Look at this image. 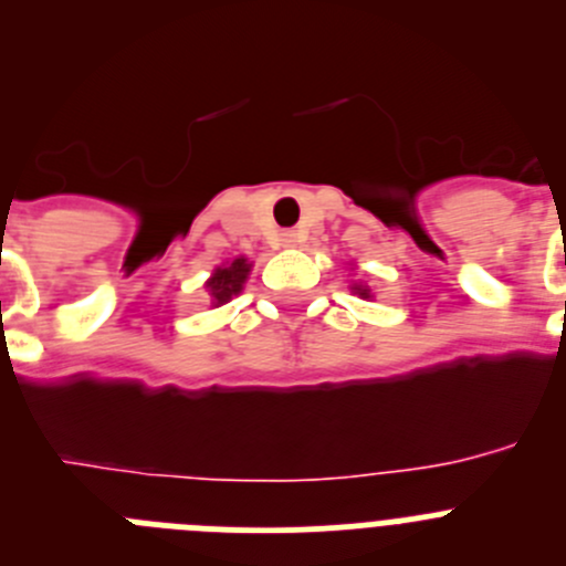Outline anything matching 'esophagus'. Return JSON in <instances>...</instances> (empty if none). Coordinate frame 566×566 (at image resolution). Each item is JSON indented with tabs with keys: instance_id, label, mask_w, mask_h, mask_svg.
<instances>
[{
	"instance_id": "obj_1",
	"label": "esophagus",
	"mask_w": 566,
	"mask_h": 566,
	"mask_svg": "<svg viewBox=\"0 0 566 566\" xmlns=\"http://www.w3.org/2000/svg\"><path fill=\"white\" fill-rule=\"evenodd\" d=\"M280 240H283V247L294 249L300 243V234L297 232H283V234H280Z\"/></svg>"
}]
</instances>
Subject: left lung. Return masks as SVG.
<instances>
[{"mask_svg":"<svg viewBox=\"0 0 566 566\" xmlns=\"http://www.w3.org/2000/svg\"><path fill=\"white\" fill-rule=\"evenodd\" d=\"M348 266H352V263H348ZM352 292L357 294V297H363V300H371L374 297V292L368 286H365V283H352Z\"/></svg>","mask_w":566,"mask_h":566,"instance_id":"left-lung-1","label":"left lung"}]
</instances>
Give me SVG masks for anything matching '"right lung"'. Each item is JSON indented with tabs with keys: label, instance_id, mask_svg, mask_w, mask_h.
Listing matches in <instances>:
<instances>
[{
	"label": "right lung",
	"instance_id": "add662e5",
	"mask_svg": "<svg viewBox=\"0 0 566 566\" xmlns=\"http://www.w3.org/2000/svg\"><path fill=\"white\" fill-rule=\"evenodd\" d=\"M249 272H252V260L243 258V254L234 260H227V263L214 269L207 283H203V289L209 292V300H212V308L227 306L229 300L238 297L243 292V286H247Z\"/></svg>",
	"mask_w": 566,
	"mask_h": 566
}]
</instances>
